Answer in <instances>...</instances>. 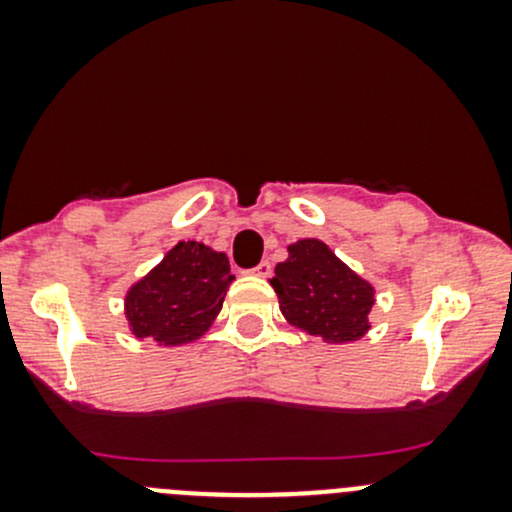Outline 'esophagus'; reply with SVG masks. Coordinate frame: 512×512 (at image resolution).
<instances>
[{"label": "esophagus", "mask_w": 512, "mask_h": 512, "mask_svg": "<svg viewBox=\"0 0 512 512\" xmlns=\"http://www.w3.org/2000/svg\"><path fill=\"white\" fill-rule=\"evenodd\" d=\"M252 275H255V277H270L272 275V265H270V262H260V265L252 270Z\"/></svg>", "instance_id": "obj_1"}]
</instances>
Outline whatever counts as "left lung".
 Here are the masks:
<instances>
[{"label":"left lung","instance_id":"obj_1","mask_svg":"<svg viewBox=\"0 0 512 512\" xmlns=\"http://www.w3.org/2000/svg\"><path fill=\"white\" fill-rule=\"evenodd\" d=\"M275 267V287L285 319L327 344L356 342L369 332L374 287L314 237L292 242Z\"/></svg>","mask_w":512,"mask_h":512}]
</instances>
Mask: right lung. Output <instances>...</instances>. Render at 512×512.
Instances as JSON below:
<instances>
[{
  "instance_id": "add662e5",
  "label": "right lung",
  "mask_w": 512,
  "mask_h": 512,
  "mask_svg": "<svg viewBox=\"0 0 512 512\" xmlns=\"http://www.w3.org/2000/svg\"><path fill=\"white\" fill-rule=\"evenodd\" d=\"M230 275L225 252L180 240L126 292L128 329L158 347H180L203 337L223 309Z\"/></svg>"
}]
</instances>
